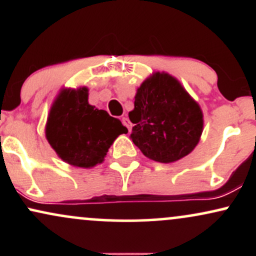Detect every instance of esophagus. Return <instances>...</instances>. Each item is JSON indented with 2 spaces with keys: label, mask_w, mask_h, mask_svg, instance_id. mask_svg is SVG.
I'll return each instance as SVG.
<instances>
[{
  "label": "esophagus",
  "mask_w": 256,
  "mask_h": 256,
  "mask_svg": "<svg viewBox=\"0 0 256 256\" xmlns=\"http://www.w3.org/2000/svg\"><path fill=\"white\" fill-rule=\"evenodd\" d=\"M122 124H124V126H126V128H128V132L131 131V122H130V120H128V118H126V116H124V118H122Z\"/></svg>",
  "instance_id": "34e87169"
}]
</instances>
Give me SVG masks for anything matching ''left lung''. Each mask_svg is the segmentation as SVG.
<instances>
[{
	"instance_id": "obj_1",
	"label": "left lung",
	"mask_w": 256,
	"mask_h": 256,
	"mask_svg": "<svg viewBox=\"0 0 256 256\" xmlns=\"http://www.w3.org/2000/svg\"><path fill=\"white\" fill-rule=\"evenodd\" d=\"M131 138L146 158L170 164L186 156L204 131L198 102L168 73L156 72L137 89L128 113Z\"/></svg>"
}]
</instances>
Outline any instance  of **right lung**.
<instances>
[{
  "label": "right lung",
  "instance_id": "add662e5",
  "mask_svg": "<svg viewBox=\"0 0 256 256\" xmlns=\"http://www.w3.org/2000/svg\"><path fill=\"white\" fill-rule=\"evenodd\" d=\"M88 96L85 86L61 90L46 126V140L58 156L84 168L101 164L114 140L128 132L119 119L89 104Z\"/></svg>",
  "mask_w": 256,
  "mask_h": 256
}]
</instances>
